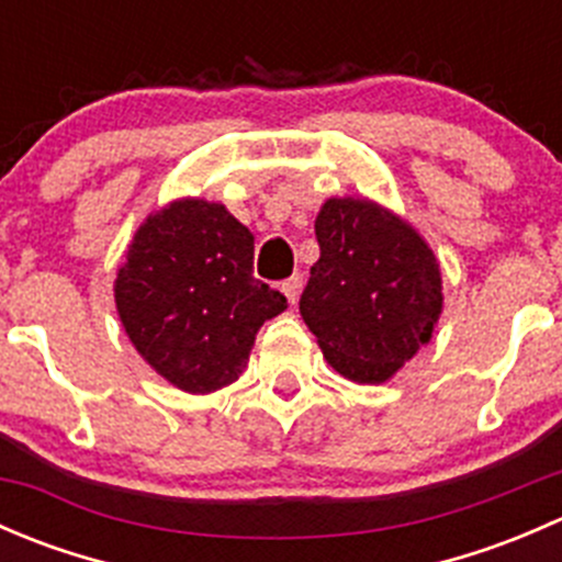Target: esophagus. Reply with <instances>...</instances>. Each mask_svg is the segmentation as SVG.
Wrapping results in <instances>:
<instances>
[{
  "label": "esophagus",
  "mask_w": 562,
  "mask_h": 562,
  "mask_svg": "<svg viewBox=\"0 0 562 562\" xmlns=\"http://www.w3.org/2000/svg\"><path fill=\"white\" fill-rule=\"evenodd\" d=\"M280 291L285 293V299H288V302H291V304H296V299H299V291H302V277H299V274H293V277H288V280H282Z\"/></svg>",
  "instance_id": "obj_1"
}]
</instances>
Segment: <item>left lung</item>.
<instances>
[{
  "label": "left lung",
  "instance_id": "8db88e82",
  "mask_svg": "<svg viewBox=\"0 0 562 562\" xmlns=\"http://www.w3.org/2000/svg\"><path fill=\"white\" fill-rule=\"evenodd\" d=\"M321 258L299 299L328 364L383 383L429 342L443 310L432 249L386 209L328 198L315 220Z\"/></svg>",
  "mask_w": 562,
  "mask_h": 562
}]
</instances>
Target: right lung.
<instances>
[{
    "label": "right lung",
    "mask_w": 562,
    "mask_h": 562,
    "mask_svg": "<svg viewBox=\"0 0 562 562\" xmlns=\"http://www.w3.org/2000/svg\"><path fill=\"white\" fill-rule=\"evenodd\" d=\"M252 234L220 203L176 201L135 234L116 277V310L140 356L190 394L245 372L255 334L288 307L252 277Z\"/></svg>",
    "instance_id": "1"
}]
</instances>
